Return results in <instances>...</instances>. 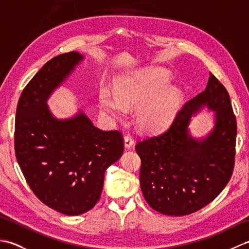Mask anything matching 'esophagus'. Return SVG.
Instances as JSON below:
<instances>
[{
    "label": "esophagus",
    "mask_w": 249,
    "mask_h": 249,
    "mask_svg": "<svg viewBox=\"0 0 249 249\" xmlns=\"http://www.w3.org/2000/svg\"><path fill=\"white\" fill-rule=\"evenodd\" d=\"M124 145H125V149H130L131 146L134 145V140H133V137L130 135H126L124 137Z\"/></svg>",
    "instance_id": "esophagus-1"
}]
</instances>
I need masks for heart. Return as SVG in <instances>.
Listing matches in <instances>:
<instances>
[{
  "instance_id": "b5f03b06",
  "label": "heart",
  "mask_w": 249,
  "mask_h": 249,
  "mask_svg": "<svg viewBox=\"0 0 249 249\" xmlns=\"http://www.w3.org/2000/svg\"><path fill=\"white\" fill-rule=\"evenodd\" d=\"M168 83V73L162 70L147 71L115 87V97L109 89L99 94V107L103 112L120 119L125 108H137L136 123L146 133H158L170 124L179 103L176 89L162 88Z\"/></svg>"
}]
</instances>
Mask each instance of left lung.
<instances>
[{
	"label": "left lung",
	"instance_id": "obj_1",
	"mask_svg": "<svg viewBox=\"0 0 249 249\" xmlns=\"http://www.w3.org/2000/svg\"><path fill=\"white\" fill-rule=\"evenodd\" d=\"M205 107L214 111V127L202 139H194L188 129L190 118ZM235 140L230 96L210 73L204 91L184 105L165 133L136 144L146 202L169 216L192 214L212 202L233 172Z\"/></svg>",
	"mask_w": 249,
	"mask_h": 249
}]
</instances>
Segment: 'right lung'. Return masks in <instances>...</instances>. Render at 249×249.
Returning <instances> with one entry per match:
<instances>
[{"label":"right lung","instance_id":"right-lung-1","mask_svg":"<svg viewBox=\"0 0 249 249\" xmlns=\"http://www.w3.org/2000/svg\"><path fill=\"white\" fill-rule=\"evenodd\" d=\"M82 60L72 51L47 62L24 88L16 111L15 152L21 171L41 202L68 216L97 203L106 170L124 151L120 131L95 127L82 111L56 119L47 105Z\"/></svg>","mask_w":249,"mask_h":249}]
</instances>
